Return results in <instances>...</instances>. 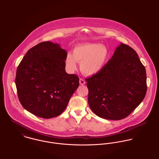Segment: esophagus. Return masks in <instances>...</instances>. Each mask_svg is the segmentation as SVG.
I'll return each mask as SVG.
<instances>
[{
    "label": "esophagus",
    "instance_id": "1",
    "mask_svg": "<svg viewBox=\"0 0 159 159\" xmlns=\"http://www.w3.org/2000/svg\"><path fill=\"white\" fill-rule=\"evenodd\" d=\"M85 83H86V81H85L84 80H83V79H82V78H81V79L80 80V84L81 85H84Z\"/></svg>",
    "mask_w": 159,
    "mask_h": 159
}]
</instances>
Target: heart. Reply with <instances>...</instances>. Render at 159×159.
<instances>
[{
    "instance_id": "obj_1",
    "label": "heart",
    "mask_w": 159,
    "mask_h": 159,
    "mask_svg": "<svg viewBox=\"0 0 159 159\" xmlns=\"http://www.w3.org/2000/svg\"><path fill=\"white\" fill-rule=\"evenodd\" d=\"M109 57V51L106 46L98 43H88L78 46L73 51V55L66 56V64L70 70L76 68V62L80 63V69L86 75L91 76L99 73L105 67Z\"/></svg>"
}]
</instances>
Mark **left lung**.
<instances>
[{
    "mask_svg": "<svg viewBox=\"0 0 159 159\" xmlns=\"http://www.w3.org/2000/svg\"><path fill=\"white\" fill-rule=\"evenodd\" d=\"M88 103L98 117L120 120L143 100L147 91L146 72L136 51L120 43L97 74L86 78Z\"/></svg>",
    "mask_w": 159,
    "mask_h": 159,
    "instance_id": "1",
    "label": "left lung"
}]
</instances>
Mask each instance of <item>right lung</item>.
I'll list each match as a JSON object with an SVG mask.
<instances>
[{"mask_svg": "<svg viewBox=\"0 0 159 159\" xmlns=\"http://www.w3.org/2000/svg\"><path fill=\"white\" fill-rule=\"evenodd\" d=\"M67 51L58 43L44 42L30 48L19 64L15 79L23 108L49 119L66 108L79 86V78L66 71Z\"/></svg>", "mask_w": 159, "mask_h": 159, "instance_id": "1", "label": "right lung"}]
</instances>
